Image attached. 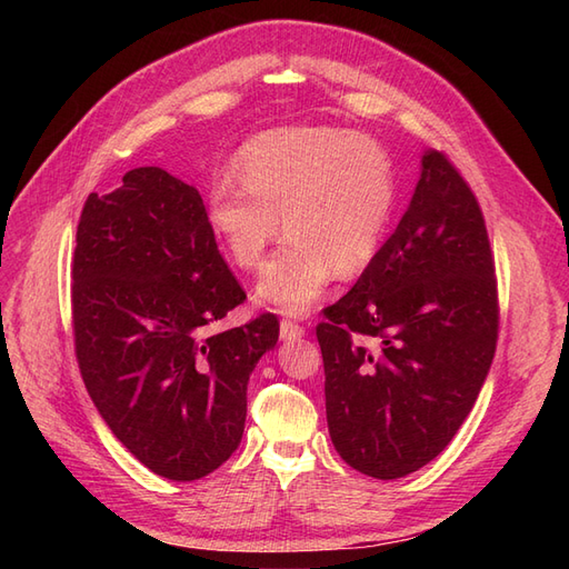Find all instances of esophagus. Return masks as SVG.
<instances>
[{
  "instance_id": "34e87169",
  "label": "esophagus",
  "mask_w": 569,
  "mask_h": 569,
  "mask_svg": "<svg viewBox=\"0 0 569 569\" xmlns=\"http://www.w3.org/2000/svg\"><path fill=\"white\" fill-rule=\"evenodd\" d=\"M306 335V330L301 325H297V322H291V320H282L280 322V337H282V341H297V339H301Z\"/></svg>"
}]
</instances>
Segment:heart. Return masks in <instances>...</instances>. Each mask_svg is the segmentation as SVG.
<instances>
[{"instance_id":"1","label":"heart","mask_w":569,"mask_h":569,"mask_svg":"<svg viewBox=\"0 0 569 569\" xmlns=\"http://www.w3.org/2000/svg\"><path fill=\"white\" fill-rule=\"evenodd\" d=\"M239 178L220 176L209 189V222L232 261L256 270L272 256L256 299L303 316L327 284L363 272L382 247L396 203L389 151L341 128H282L253 137L239 151Z\"/></svg>"}]
</instances>
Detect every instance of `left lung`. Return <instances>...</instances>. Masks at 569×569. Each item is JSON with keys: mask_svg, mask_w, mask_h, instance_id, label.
<instances>
[{"mask_svg": "<svg viewBox=\"0 0 569 569\" xmlns=\"http://www.w3.org/2000/svg\"><path fill=\"white\" fill-rule=\"evenodd\" d=\"M316 327L337 453L375 479L435 460L485 385L498 337L493 256L479 203L443 153L393 234Z\"/></svg>", "mask_w": 569, "mask_h": 569, "instance_id": "1", "label": "left lung"}]
</instances>
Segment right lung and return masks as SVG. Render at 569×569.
<instances>
[{"label": "right lung", "instance_id": "add662e5", "mask_svg": "<svg viewBox=\"0 0 569 569\" xmlns=\"http://www.w3.org/2000/svg\"><path fill=\"white\" fill-rule=\"evenodd\" d=\"M71 274L80 375L116 439L173 481L220 468L242 441L249 375L280 322L263 313L213 332L247 295L201 194L157 166L90 194Z\"/></svg>", "mask_w": 569, "mask_h": 569}]
</instances>
